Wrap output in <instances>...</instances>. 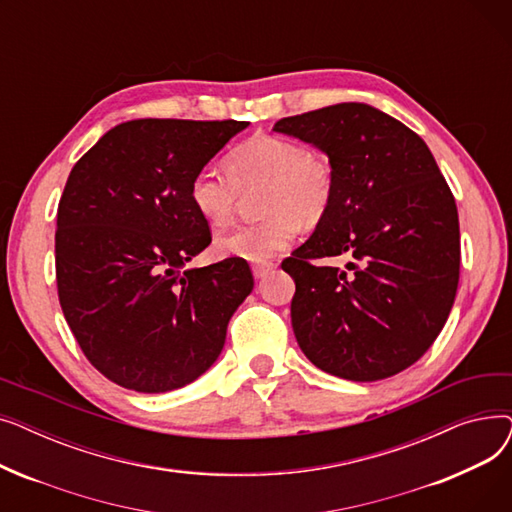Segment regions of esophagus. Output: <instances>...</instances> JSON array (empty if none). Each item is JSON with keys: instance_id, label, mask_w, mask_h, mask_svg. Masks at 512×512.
I'll return each mask as SVG.
<instances>
[{"instance_id": "esophagus-1", "label": "esophagus", "mask_w": 512, "mask_h": 512, "mask_svg": "<svg viewBox=\"0 0 512 512\" xmlns=\"http://www.w3.org/2000/svg\"><path fill=\"white\" fill-rule=\"evenodd\" d=\"M272 270H274V263H255L253 265V276L257 280H263Z\"/></svg>"}]
</instances>
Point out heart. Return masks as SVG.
<instances>
[{
	"instance_id": "obj_1",
	"label": "heart",
	"mask_w": 512,
	"mask_h": 512,
	"mask_svg": "<svg viewBox=\"0 0 512 512\" xmlns=\"http://www.w3.org/2000/svg\"><path fill=\"white\" fill-rule=\"evenodd\" d=\"M226 168L228 174L213 168L195 174L188 188L195 211L209 226L222 228L232 220L240 195L263 186L259 209L265 218L215 240L222 257L257 263L272 259L290 247L301 224H319L332 205L330 164L297 141L257 134L226 157Z\"/></svg>"
}]
</instances>
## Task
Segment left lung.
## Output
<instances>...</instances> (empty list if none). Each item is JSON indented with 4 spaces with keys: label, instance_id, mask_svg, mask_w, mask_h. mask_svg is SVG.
I'll return each instance as SVG.
<instances>
[{
    "label": "left lung",
    "instance_id": "1",
    "mask_svg": "<svg viewBox=\"0 0 512 512\" xmlns=\"http://www.w3.org/2000/svg\"><path fill=\"white\" fill-rule=\"evenodd\" d=\"M276 132L330 159L326 218L282 267L305 357L330 375L375 382L411 367L450 315L461 267L459 213L419 134L367 103L282 118ZM348 254L347 272L313 258Z\"/></svg>",
    "mask_w": 512,
    "mask_h": 512
}]
</instances>
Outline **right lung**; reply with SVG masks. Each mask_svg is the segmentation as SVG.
<instances>
[{
	"label": "right lung",
	"instance_id": "right-lung-1",
	"mask_svg": "<svg viewBox=\"0 0 512 512\" xmlns=\"http://www.w3.org/2000/svg\"><path fill=\"white\" fill-rule=\"evenodd\" d=\"M249 122L130 120L80 157L58 205L56 278L91 365L145 394L195 382L253 290L245 259L184 270L209 242L188 188Z\"/></svg>",
	"mask_w": 512,
	"mask_h": 512
}]
</instances>
